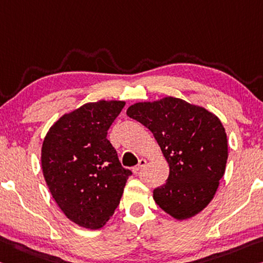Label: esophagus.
<instances>
[{
	"label": "esophagus",
	"instance_id": "1",
	"mask_svg": "<svg viewBox=\"0 0 263 263\" xmlns=\"http://www.w3.org/2000/svg\"><path fill=\"white\" fill-rule=\"evenodd\" d=\"M146 160H145V159H140L139 160V162H138V165H137V166H135V167H133V173H139V171L141 170V168H143V167H145V165H146Z\"/></svg>",
	"mask_w": 263,
	"mask_h": 263
}]
</instances>
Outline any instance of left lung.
Here are the masks:
<instances>
[{
	"label": "left lung",
	"mask_w": 263,
	"mask_h": 263,
	"mask_svg": "<svg viewBox=\"0 0 263 263\" xmlns=\"http://www.w3.org/2000/svg\"><path fill=\"white\" fill-rule=\"evenodd\" d=\"M126 115L153 133L168 162L167 180L153 191L157 205L178 220L201 212L213 199L226 168L227 135L220 119L174 97L136 103Z\"/></svg>",
	"instance_id": "left-lung-1"
}]
</instances>
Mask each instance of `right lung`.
Returning <instances> with one entry per match:
<instances>
[{
	"mask_svg": "<svg viewBox=\"0 0 263 263\" xmlns=\"http://www.w3.org/2000/svg\"><path fill=\"white\" fill-rule=\"evenodd\" d=\"M124 106L120 101L84 104L61 117L42 145V170L50 193L66 218L81 227H103L132 174L106 138Z\"/></svg>",
	"mask_w": 263,
	"mask_h": 263,
	"instance_id": "1",
	"label": "right lung"
}]
</instances>
